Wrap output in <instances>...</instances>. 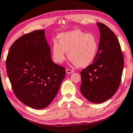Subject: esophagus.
<instances>
[{
	"label": "esophagus",
	"mask_w": 133,
	"mask_h": 133,
	"mask_svg": "<svg viewBox=\"0 0 133 133\" xmlns=\"http://www.w3.org/2000/svg\"><path fill=\"white\" fill-rule=\"evenodd\" d=\"M66 72L67 74H71L74 72V71L72 70V69H66Z\"/></svg>",
	"instance_id": "obj_1"
}]
</instances>
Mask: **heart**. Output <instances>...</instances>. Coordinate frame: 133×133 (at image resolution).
Listing matches in <instances>:
<instances>
[{"instance_id":"1","label":"heart","mask_w":133,"mask_h":133,"mask_svg":"<svg viewBox=\"0 0 133 133\" xmlns=\"http://www.w3.org/2000/svg\"><path fill=\"white\" fill-rule=\"evenodd\" d=\"M58 39L59 43L54 41L52 46V57L56 63L64 62L66 52L69 59L80 68L87 67L95 59L99 44L93 34L74 30L59 34Z\"/></svg>"}]
</instances>
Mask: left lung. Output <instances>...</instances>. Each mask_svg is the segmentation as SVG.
I'll list each match as a JSON object with an SVG mask.
<instances>
[{"label": "left lung", "mask_w": 133, "mask_h": 133, "mask_svg": "<svg viewBox=\"0 0 133 133\" xmlns=\"http://www.w3.org/2000/svg\"><path fill=\"white\" fill-rule=\"evenodd\" d=\"M100 42L93 63L81 71V92L85 99L95 103L107 101L119 87L124 68L121 46L114 32L101 22Z\"/></svg>", "instance_id": "1"}]
</instances>
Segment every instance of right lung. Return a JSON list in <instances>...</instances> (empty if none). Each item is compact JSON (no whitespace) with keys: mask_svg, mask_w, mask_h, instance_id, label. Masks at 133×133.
<instances>
[{"mask_svg":"<svg viewBox=\"0 0 133 133\" xmlns=\"http://www.w3.org/2000/svg\"><path fill=\"white\" fill-rule=\"evenodd\" d=\"M6 66L15 95L34 109L48 107L65 77V68L53 62L44 30L18 38L8 52Z\"/></svg>","mask_w":133,"mask_h":133,"instance_id":"1","label":"right lung"}]
</instances>
